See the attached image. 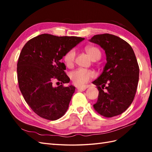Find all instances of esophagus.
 <instances>
[{
    "label": "esophagus",
    "mask_w": 152,
    "mask_h": 152,
    "mask_svg": "<svg viewBox=\"0 0 152 152\" xmlns=\"http://www.w3.org/2000/svg\"><path fill=\"white\" fill-rule=\"evenodd\" d=\"M88 88V86H83V87H78V88H77V89H78V91H85V90Z\"/></svg>",
    "instance_id": "esophagus-1"
}]
</instances>
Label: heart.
Listing matches in <instances>:
<instances>
[{
    "label": "heart",
    "mask_w": 152,
    "mask_h": 152,
    "mask_svg": "<svg viewBox=\"0 0 152 152\" xmlns=\"http://www.w3.org/2000/svg\"><path fill=\"white\" fill-rule=\"evenodd\" d=\"M86 53L93 61L99 59L101 57V52L97 47L87 46L86 48ZM76 52L74 50L68 51L63 57L64 63L67 67L73 66L75 61ZM95 76V73L91 70L85 69H77L70 74V78L74 84L77 86H82L88 83L90 80Z\"/></svg>",
    "instance_id": "1"
}]
</instances>
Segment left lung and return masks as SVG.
Masks as SVG:
<instances>
[{
	"instance_id": "obj_1",
	"label": "left lung",
	"mask_w": 152,
	"mask_h": 152,
	"mask_svg": "<svg viewBox=\"0 0 152 152\" xmlns=\"http://www.w3.org/2000/svg\"><path fill=\"white\" fill-rule=\"evenodd\" d=\"M90 42L105 50L104 70L93 83L99 90L95 110L104 117L122 114L133 102L136 94L139 66L133 48L127 42L110 34H96Z\"/></svg>"
}]
</instances>
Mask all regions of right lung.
Segmentation results:
<instances>
[{
  "label": "right lung",
  "instance_id": "add662e5",
  "mask_svg": "<svg viewBox=\"0 0 152 152\" xmlns=\"http://www.w3.org/2000/svg\"><path fill=\"white\" fill-rule=\"evenodd\" d=\"M83 40L42 34L28 40L22 48L17 64L19 88L32 110L40 117L53 121L66 112L75 88L63 86L70 78L61 59ZM53 81L61 85L54 87Z\"/></svg>",
  "mask_w": 152,
  "mask_h": 152
}]
</instances>
